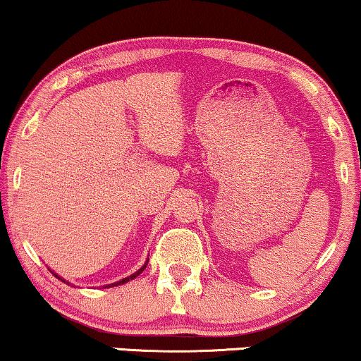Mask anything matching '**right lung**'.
Masks as SVG:
<instances>
[{
    "mask_svg": "<svg viewBox=\"0 0 361 361\" xmlns=\"http://www.w3.org/2000/svg\"><path fill=\"white\" fill-rule=\"evenodd\" d=\"M147 265V264H146ZM146 265H142V269H139L137 270V272H135V274H133V275H130V277H128V279H124V280H121V282H118V283H114V285H121V283H126V282H129V280H133V279H135V277H137V275L140 274V272H142V270L144 269H146ZM56 277H58V275H56Z\"/></svg>",
    "mask_w": 361,
    "mask_h": 361,
    "instance_id": "1",
    "label": "right lung"
}]
</instances>
